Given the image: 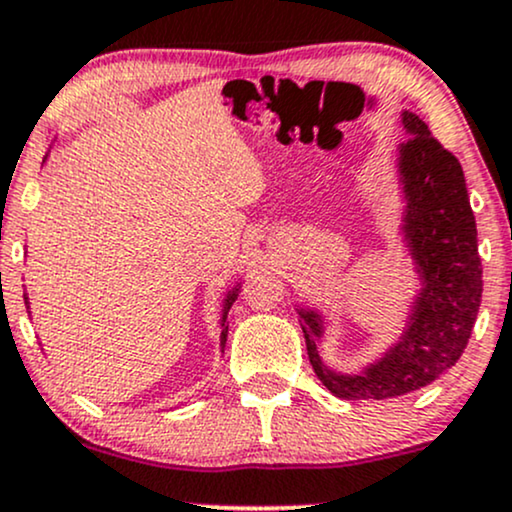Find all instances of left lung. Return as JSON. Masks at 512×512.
<instances>
[{
	"instance_id": "8db88e82",
	"label": "left lung",
	"mask_w": 512,
	"mask_h": 512,
	"mask_svg": "<svg viewBox=\"0 0 512 512\" xmlns=\"http://www.w3.org/2000/svg\"><path fill=\"white\" fill-rule=\"evenodd\" d=\"M402 125L411 134L399 146V182L407 202L402 231L424 284L402 337L358 375L334 373L317 354L322 317L298 310L315 375L332 395L354 402L402 397L455 366L472 337L484 286L477 221L460 161L419 115L404 110Z\"/></svg>"
}]
</instances>
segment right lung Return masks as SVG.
Wrapping results in <instances>:
<instances>
[{"label": "right lung", "mask_w": 512, "mask_h": 512, "mask_svg": "<svg viewBox=\"0 0 512 512\" xmlns=\"http://www.w3.org/2000/svg\"><path fill=\"white\" fill-rule=\"evenodd\" d=\"M238 298V289H233V291H228V296L223 298V317H221V346L226 344V337H228V325H226V315H228V310H231V305H233V301H236Z\"/></svg>", "instance_id": "right-lung-1"}]
</instances>
